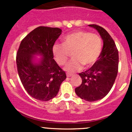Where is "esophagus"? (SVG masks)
Instances as JSON below:
<instances>
[{
	"instance_id": "obj_1",
	"label": "esophagus",
	"mask_w": 132,
	"mask_h": 132,
	"mask_svg": "<svg viewBox=\"0 0 132 132\" xmlns=\"http://www.w3.org/2000/svg\"><path fill=\"white\" fill-rule=\"evenodd\" d=\"M72 75H73L71 73H66V76H67V77H71Z\"/></svg>"
}]
</instances>
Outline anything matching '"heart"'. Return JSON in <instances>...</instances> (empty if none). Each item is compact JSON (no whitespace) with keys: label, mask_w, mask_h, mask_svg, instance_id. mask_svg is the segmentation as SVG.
Returning <instances> with one entry per match:
<instances>
[{"label":"heart","mask_w":132,"mask_h":132,"mask_svg":"<svg viewBox=\"0 0 132 132\" xmlns=\"http://www.w3.org/2000/svg\"><path fill=\"white\" fill-rule=\"evenodd\" d=\"M102 41L100 37L89 32L78 30L68 34L63 39V44L55 43L52 53L60 66L66 62L72 52L73 59L66 65L64 70L69 73L89 67L98 60L102 53Z\"/></svg>","instance_id":"heart-1"}]
</instances>
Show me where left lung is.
<instances>
[{
  "mask_svg": "<svg viewBox=\"0 0 132 132\" xmlns=\"http://www.w3.org/2000/svg\"><path fill=\"white\" fill-rule=\"evenodd\" d=\"M89 26L99 32L103 41V48L92 67L80 73L82 82L75 91L81 99L94 102L104 98L112 87L118 72L119 55L115 42L105 29L96 24Z\"/></svg>",
  "mask_w": 132,
  "mask_h": 132,
  "instance_id": "1",
  "label": "left lung"
}]
</instances>
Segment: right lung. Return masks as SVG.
<instances>
[{"instance_id":"right-lung-1","label":"right lung","mask_w":132,"mask_h":132,"mask_svg":"<svg viewBox=\"0 0 132 132\" xmlns=\"http://www.w3.org/2000/svg\"><path fill=\"white\" fill-rule=\"evenodd\" d=\"M62 33L57 27L40 26L22 39L16 54L18 75L32 98L46 102L55 97L66 75L54 59L52 46ZM42 58L35 63L34 55Z\"/></svg>"}]
</instances>
